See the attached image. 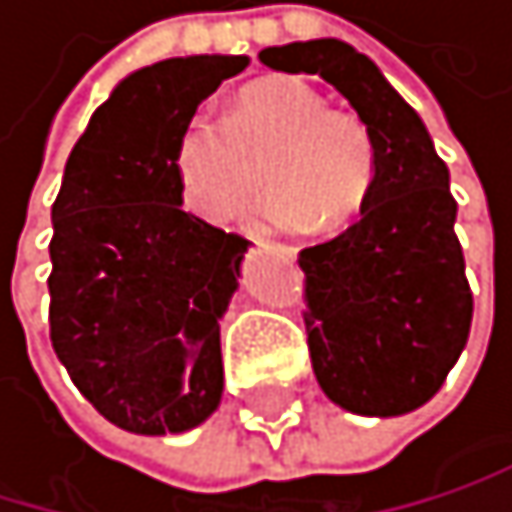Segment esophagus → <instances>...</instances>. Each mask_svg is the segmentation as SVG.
Segmentation results:
<instances>
[{
    "label": "esophagus",
    "instance_id": "obj_1",
    "mask_svg": "<svg viewBox=\"0 0 512 512\" xmlns=\"http://www.w3.org/2000/svg\"><path fill=\"white\" fill-rule=\"evenodd\" d=\"M251 242L258 245V248H276L282 258H288V261H294L298 258V248L294 245H285V242H270V239H264V236H251Z\"/></svg>",
    "mask_w": 512,
    "mask_h": 512
}]
</instances>
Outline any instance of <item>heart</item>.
Masks as SVG:
<instances>
[{
	"label": "heart",
	"instance_id": "heart-1",
	"mask_svg": "<svg viewBox=\"0 0 512 512\" xmlns=\"http://www.w3.org/2000/svg\"><path fill=\"white\" fill-rule=\"evenodd\" d=\"M258 218L270 227L338 230L365 208L378 178L368 125L298 76H267L236 91L224 122L196 113L184 122L174 171L202 218L227 221L258 190Z\"/></svg>",
	"mask_w": 512,
	"mask_h": 512
}]
</instances>
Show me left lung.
<instances>
[{"label": "left lung", "mask_w": 512, "mask_h": 512, "mask_svg": "<svg viewBox=\"0 0 512 512\" xmlns=\"http://www.w3.org/2000/svg\"><path fill=\"white\" fill-rule=\"evenodd\" d=\"M258 57L276 73L334 85L378 147L375 190L359 221L298 254L313 375L353 415L415 411L445 384L473 322L448 168L421 116L347 42H291Z\"/></svg>", "instance_id": "8db88e82"}]
</instances>
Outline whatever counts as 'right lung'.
Returning a JSON list of instances; mask_svg holds the SVG:
<instances>
[{
  "mask_svg": "<svg viewBox=\"0 0 512 512\" xmlns=\"http://www.w3.org/2000/svg\"><path fill=\"white\" fill-rule=\"evenodd\" d=\"M245 67V54H196L122 79L51 205V347L128 433H184L221 405V316L248 239L181 208L174 147L196 107Z\"/></svg>",
  "mask_w": 512,
  "mask_h": 512,
  "instance_id": "1",
  "label": "right lung"
}]
</instances>
